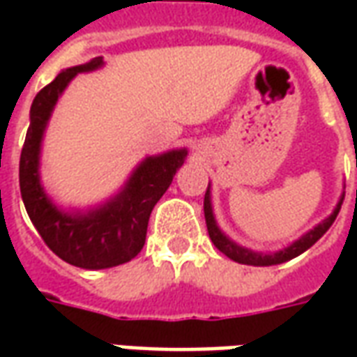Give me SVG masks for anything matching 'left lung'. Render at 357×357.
Instances as JSON below:
<instances>
[{
  "label": "left lung",
  "mask_w": 357,
  "mask_h": 357,
  "mask_svg": "<svg viewBox=\"0 0 357 357\" xmlns=\"http://www.w3.org/2000/svg\"><path fill=\"white\" fill-rule=\"evenodd\" d=\"M342 199H344V195L338 199L335 210H333L325 220H321L319 224L315 225L314 229H310V231L304 233L300 239L291 243L289 247L281 248V250H275V252H258V250H250V248L247 247H241V245H237L235 241L229 239V237L220 229V225H218L216 222V216H214V208H212L210 183L208 189H206V195H204V218H206V227H208V235L210 239H212V243H214V247H216L220 252H224L227 258H231L233 262L247 264V266H277V264L289 262V260L296 258V256L302 255V252H306L307 248L321 239L323 235L327 233V229L333 225V222L337 220V214L338 210H340V204H342Z\"/></svg>",
  "instance_id": "8db88e82"
}]
</instances>
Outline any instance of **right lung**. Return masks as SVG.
Returning <instances> with one entry per match:
<instances>
[{"label": "right lung", "mask_w": 357, "mask_h": 357, "mask_svg": "<svg viewBox=\"0 0 357 357\" xmlns=\"http://www.w3.org/2000/svg\"><path fill=\"white\" fill-rule=\"evenodd\" d=\"M102 65V57H95L86 65L65 68L36 95L19 166L20 195L34 227L61 260L82 269L114 268L139 255L149 216L187 156V149H172L143 158L122 189L97 206L61 208L53 202L40 178L45 128L59 97L76 74L93 73Z\"/></svg>", "instance_id": "1"}]
</instances>
